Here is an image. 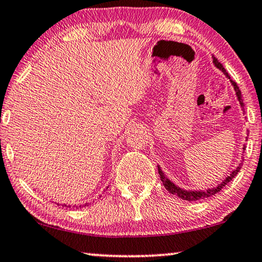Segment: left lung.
Returning <instances> with one entry per match:
<instances>
[{"mask_svg": "<svg viewBox=\"0 0 262 262\" xmlns=\"http://www.w3.org/2000/svg\"><path fill=\"white\" fill-rule=\"evenodd\" d=\"M213 63H214V66H216V67L218 68V69L223 71V73H224L225 75H228L227 70H225V69H224V67L222 66V64H221L220 62H218L216 57H213ZM231 83H232V85H234V88H235V91H236V95H237V98H238V100H239V102H241V106L243 107L242 96H241V91H239L238 85L236 84V82L231 81ZM241 167H242V163L239 164V166H238L237 168H236V169H235L234 171H232V173L230 174V177H228L227 179H225L224 182H222L221 185H218L216 188L207 189V191H205V192H196V191H194V192H188V191H184V189H181V188L177 187V186H175V185L173 184V182H170L169 180H168V179H167L166 177H164L163 173H162V170H161L160 168H159V173H160V179H161V181L163 182L164 188H166L168 192L171 193V194H177V195L179 196V198H181V199H184V200H188V202H194V200L204 199V198H207V196L214 195V194H216V193L220 192L221 189L223 188L225 185H228V182H230V181L232 180V179H234V177H236V175H237V173L239 171V169H241Z\"/></svg>", "mask_w": 262, "mask_h": 262, "instance_id": "left-lung-1", "label": "left lung"}]
</instances>
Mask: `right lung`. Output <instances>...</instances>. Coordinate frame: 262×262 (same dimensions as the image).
Returning a JSON list of instances; mask_svg holds the SVG:
<instances>
[{
    "instance_id": "right-lung-1",
    "label": "right lung",
    "mask_w": 262,
    "mask_h": 262,
    "mask_svg": "<svg viewBox=\"0 0 262 262\" xmlns=\"http://www.w3.org/2000/svg\"><path fill=\"white\" fill-rule=\"evenodd\" d=\"M83 206H87V204H85V205H83ZM81 207V206H80Z\"/></svg>"
}]
</instances>
